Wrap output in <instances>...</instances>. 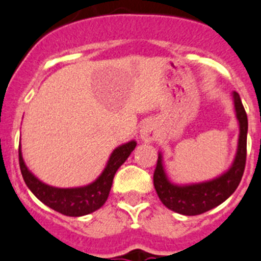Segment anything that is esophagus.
Segmentation results:
<instances>
[{"instance_id":"1","label":"esophagus","mask_w":261,"mask_h":261,"mask_svg":"<svg viewBox=\"0 0 261 261\" xmlns=\"http://www.w3.org/2000/svg\"><path fill=\"white\" fill-rule=\"evenodd\" d=\"M140 138L145 143H150L156 138V127L153 121H145L140 128Z\"/></svg>"}]
</instances>
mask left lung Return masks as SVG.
Here are the masks:
<instances>
[{
    "mask_svg": "<svg viewBox=\"0 0 261 261\" xmlns=\"http://www.w3.org/2000/svg\"><path fill=\"white\" fill-rule=\"evenodd\" d=\"M236 118L239 121L240 135L236 155L231 167L221 176L198 184L177 185L169 181L163 166V156L158 154L153 181L155 191L162 203L171 211L182 216H198L203 214L231 196L242 178L246 164L247 143V116L242 106L239 93H232Z\"/></svg>",
    "mask_w": 261,
    "mask_h": 261,
    "instance_id": "1",
    "label": "left lung"
}]
</instances>
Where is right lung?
<instances>
[{
    "label": "right lung",
    "instance_id": "add662e5",
    "mask_svg": "<svg viewBox=\"0 0 261 261\" xmlns=\"http://www.w3.org/2000/svg\"><path fill=\"white\" fill-rule=\"evenodd\" d=\"M135 146V140L117 146L111 154L100 176L92 184L80 187L60 189L49 186L38 179L29 171L22 159L21 146H19L20 169L27 186L43 204L63 216L82 217L98 211L107 201L116 172L125 163Z\"/></svg>",
    "mask_w": 261,
    "mask_h": 261
}]
</instances>
